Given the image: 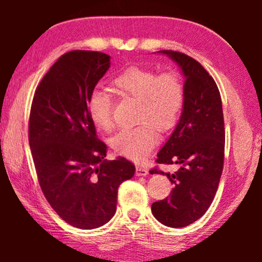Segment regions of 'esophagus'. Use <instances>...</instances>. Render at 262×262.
<instances>
[{
    "instance_id": "obj_1",
    "label": "esophagus",
    "mask_w": 262,
    "mask_h": 262,
    "mask_svg": "<svg viewBox=\"0 0 262 262\" xmlns=\"http://www.w3.org/2000/svg\"><path fill=\"white\" fill-rule=\"evenodd\" d=\"M135 173H136L137 177H145V176H148L149 171L145 167H143V166H136V172H135Z\"/></svg>"
}]
</instances>
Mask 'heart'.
<instances>
[{
    "instance_id": "heart-1",
    "label": "heart",
    "mask_w": 262,
    "mask_h": 262,
    "mask_svg": "<svg viewBox=\"0 0 262 262\" xmlns=\"http://www.w3.org/2000/svg\"><path fill=\"white\" fill-rule=\"evenodd\" d=\"M112 90L122 98L140 100L137 121L132 129L119 133L112 141L114 151L132 161L148 156L158 141V129L167 132L176 126L185 104V86L174 73L158 74L147 67H129L113 78ZM91 122L103 130L113 126L112 104L107 94L94 91L88 99Z\"/></svg>"
}]
</instances>
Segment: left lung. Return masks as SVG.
<instances>
[{
	"mask_svg": "<svg viewBox=\"0 0 262 262\" xmlns=\"http://www.w3.org/2000/svg\"><path fill=\"white\" fill-rule=\"evenodd\" d=\"M179 66L185 77V104L170 139L157 154L158 164H180L165 174L174 188L154 202L156 220L170 228H184L205 215L214 200L224 163V119L221 95L209 73L193 57L176 51H159Z\"/></svg>",
	"mask_w": 262,
	"mask_h": 262,
	"instance_id": "8db88e82",
	"label": "left lung"
}]
</instances>
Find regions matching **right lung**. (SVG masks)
<instances>
[{
	"label": "right lung",
	"instance_id": "right-lung-1",
	"mask_svg": "<svg viewBox=\"0 0 262 262\" xmlns=\"http://www.w3.org/2000/svg\"><path fill=\"white\" fill-rule=\"evenodd\" d=\"M110 59L92 51L60 56L37 86L30 112L29 143L42 193L62 220L84 230L112 219L119 186L135 173L126 158L105 159L107 147L88 114Z\"/></svg>",
	"mask_w": 262,
	"mask_h": 262
}]
</instances>
